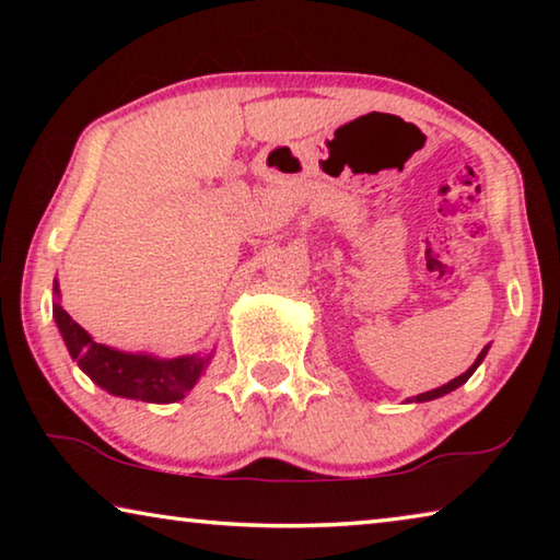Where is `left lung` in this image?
<instances>
[{
  "instance_id": "1",
  "label": "left lung",
  "mask_w": 560,
  "mask_h": 560,
  "mask_svg": "<svg viewBox=\"0 0 560 560\" xmlns=\"http://www.w3.org/2000/svg\"><path fill=\"white\" fill-rule=\"evenodd\" d=\"M487 350H489V346L481 350V353L477 355V360H474V363L469 365V371L467 373H462L459 377H454V381H450L447 385H442V387H434V390H430V393H422V395H417V397H412V400H407V402H428V400H434V397H442V395H447V393H452V390H457L459 385H464L471 377V373L477 371V368L481 365V360L487 358Z\"/></svg>"
}]
</instances>
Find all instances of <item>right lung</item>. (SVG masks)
<instances>
[{"label": "right lung", "mask_w": 560, "mask_h": 560, "mask_svg": "<svg viewBox=\"0 0 560 560\" xmlns=\"http://www.w3.org/2000/svg\"><path fill=\"white\" fill-rule=\"evenodd\" d=\"M54 296L59 299V281L54 279ZM54 318L71 358L103 390L143 402H175L192 390L200 381L212 355H179L155 358L148 353H126V350L96 343L86 330L66 314L59 301H54Z\"/></svg>", "instance_id": "add662e5"}]
</instances>
